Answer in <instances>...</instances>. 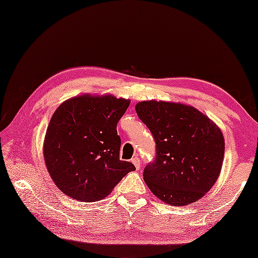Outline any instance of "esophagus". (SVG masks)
<instances>
[{
	"instance_id": "esophagus-1",
	"label": "esophagus",
	"mask_w": 258,
	"mask_h": 258,
	"mask_svg": "<svg viewBox=\"0 0 258 258\" xmlns=\"http://www.w3.org/2000/svg\"><path fill=\"white\" fill-rule=\"evenodd\" d=\"M132 162L134 163V166L136 167V169H139V167H141V159H139L138 157H135L132 159Z\"/></svg>"
}]
</instances>
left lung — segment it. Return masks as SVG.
I'll use <instances>...</instances> for the list:
<instances>
[{
	"label": "left lung",
	"mask_w": 258,
	"mask_h": 258,
	"mask_svg": "<svg viewBox=\"0 0 258 258\" xmlns=\"http://www.w3.org/2000/svg\"><path fill=\"white\" fill-rule=\"evenodd\" d=\"M136 112L157 144V158L144 169L152 193L176 207L201 199L221 174L225 143L219 126L196 107L174 101H139Z\"/></svg>",
	"instance_id": "1"
}]
</instances>
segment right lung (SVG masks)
<instances>
[{"label": "right lung", "instance_id": "right-lung-1", "mask_svg": "<svg viewBox=\"0 0 258 258\" xmlns=\"http://www.w3.org/2000/svg\"><path fill=\"white\" fill-rule=\"evenodd\" d=\"M129 105L108 94L75 96L59 105L46 128L43 157L62 193L80 202L98 201L136 169L119 158L116 124Z\"/></svg>", "mask_w": 258, "mask_h": 258}]
</instances>
